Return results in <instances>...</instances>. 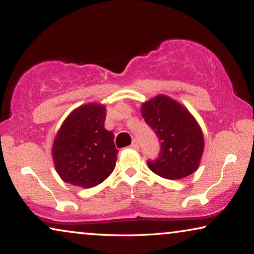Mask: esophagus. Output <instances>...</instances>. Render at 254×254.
<instances>
[{"label": "esophagus", "instance_id": "34e87169", "mask_svg": "<svg viewBox=\"0 0 254 254\" xmlns=\"http://www.w3.org/2000/svg\"><path fill=\"white\" fill-rule=\"evenodd\" d=\"M130 148H131V149H134V150H137V149H138V143H137V141H136V140H134L133 142H131Z\"/></svg>", "mask_w": 254, "mask_h": 254}]
</instances>
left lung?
Masks as SVG:
<instances>
[{
	"label": "left lung",
	"instance_id": "obj_1",
	"mask_svg": "<svg viewBox=\"0 0 254 254\" xmlns=\"http://www.w3.org/2000/svg\"><path fill=\"white\" fill-rule=\"evenodd\" d=\"M141 113L161 140L159 157L148 162L149 169L170 180L183 179L195 172L202 158L204 137L193 114L166 95L144 102Z\"/></svg>",
	"mask_w": 254,
	"mask_h": 254
}]
</instances>
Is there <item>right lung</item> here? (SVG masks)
Returning a JSON list of instances; mask_svg holds the SVG:
<instances>
[{"label": "right lung", "mask_w": 254, "mask_h": 254, "mask_svg": "<svg viewBox=\"0 0 254 254\" xmlns=\"http://www.w3.org/2000/svg\"><path fill=\"white\" fill-rule=\"evenodd\" d=\"M105 118V105L88 103L64 120L52 145L55 170L64 182L91 189L113 172L119 151L114 134L104 127Z\"/></svg>", "instance_id": "right-lung-1"}]
</instances>
